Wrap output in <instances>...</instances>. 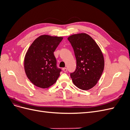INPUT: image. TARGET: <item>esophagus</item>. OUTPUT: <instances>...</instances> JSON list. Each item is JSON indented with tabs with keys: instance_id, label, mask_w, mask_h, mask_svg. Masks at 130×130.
Segmentation results:
<instances>
[{
	"instance_id": "obj_1",
	"label": "esophagus",
	"mask_w": 130,
	"mask_h": 130,
	"mask_svg": "<svg viewBox=\"0 0 130 130\" xmlns=\"http://www.w3.org/2000/svg\"><path fill=\"white\" fill-rule=\"evenodd\" d=\"M62 70H63V71L64 72H67V69L66 68H63L62 69Z\"/></svg>"
}]
</instances>
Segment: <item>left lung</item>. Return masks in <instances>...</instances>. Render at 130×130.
Here are the masks:
<instances>
[{
	"label": "left lung",
	"mask_w": 130,
	"mask_h": 130,
	"mask_svg": "<svg viewBox=\"0 0 130 130\" xmlns=\"http://www.w3.org/2000/svg\"><path fill=\"white\" fill-rule=\"evenodd\" d=\"M76 59L75 71L70 74L73 84L81 89L92 88L104 71L105 61L99 45L86 33L74 34L68 37Z\"/></svg>",
	"instance_id": "obj_1"
}]
</instances>
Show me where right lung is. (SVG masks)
<instances>
[{
    "label": "right lung",
    "mask_w": 130,
    "mask_h": 130,
    "mask_svg": "<svg viewBox=\"0 0 130 130\" xmlns=\"http://www.w3.org/2000/svg\"><path fill=\"white\" fill-rule=\"evenodd\" d=\"M63 37L43 35L35 40L25 54L24 65L27 78L38 87L48 88L56 82L61 69L54 52Z\"/></svg>",
    "instance_id": "obj_1"
}]
</instances>
